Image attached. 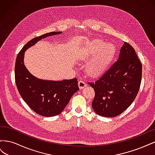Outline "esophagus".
Instances as JSON below:
<instances>
[{"instance_id":"1","label":"esophagus","mask_w":155,"mask_h":155,"mask_svg":"<svg viewBox=\"0 0 155 155\" xmlns=\"http://www.w3.org/2000/svg\"><path fill=\"white\" fill-rule=\"evenodd\" d=\"M78 85H79V88L82 89V88H83L84 87H85L87 86V84L83 80H81H81H79L78 81Z\"/></svg>"}]
</instances>
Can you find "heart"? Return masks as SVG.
<instances>
[{"label":"heart","instance_id":"1","mask_svg":"<svg viewBox=\"0 0 155 155\" xmlns=\"http://www.w3.org/2000/svg\"><path fill=\"white\" fill-rule=\"evenodd\" d=\"M114 53L115 47L112 43L105 44L101 40L92 42L89 54L92 56L95 55V57L88 65V72L92 75H97L104 72L113 58Z\"/></svg>","mask_w":155,"mask_h":155}]
</instances>
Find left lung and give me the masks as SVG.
I'll list each match as a JSON object with an SVG mask.
<instances>
[{"label": "left lung", "instance_id": "left-lung-1", "mask_svg": "<svg viewBox=\"0 0 155 155\" xmlns=\"http://www.w3.org/2000/svg\"><path fill=\"white\" fill-rule=\"evenodd\" d=\"M142 65L132 46L125 42L118 60L94 82L92 103L98 115L114 117L125 111L137 97L142 81Z\"/></svg>", "mask_w": 155, "mask_h": 155}]
</instances>
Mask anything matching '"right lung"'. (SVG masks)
I'll list each match as a JSON object with an SVG mask.
<instances>
[{
	"label": "right lung",
	"instance_id": "obj_1",
	"mask_svg": "<svg viewBox=\"0 0 155 155\" xmlns=\"http://www.w3.org/2000/svg\"><path fill=\"white\" fill-rule=\"evenodd\" d=\"M61 33L52 31L32 39L24 46L16 58L15 79L18 92L31 110L45 117L58 115L64 110L74 94L79 90L78 79L56 81L35 78L25 66V51L42 39Z\"/></svg>",
	"mask_w": 155,
	"mask_h": 155
}]
</instances>
